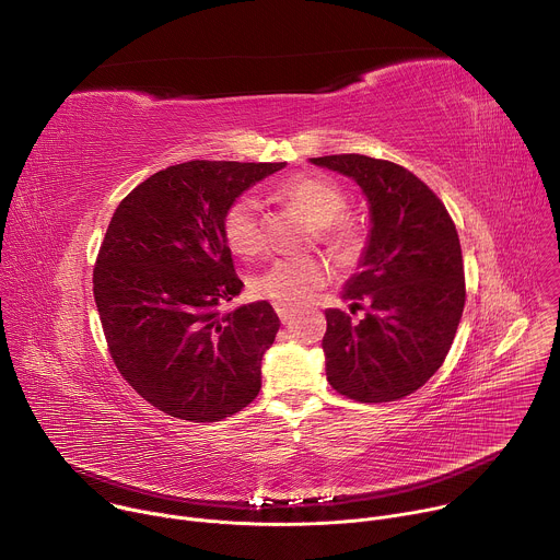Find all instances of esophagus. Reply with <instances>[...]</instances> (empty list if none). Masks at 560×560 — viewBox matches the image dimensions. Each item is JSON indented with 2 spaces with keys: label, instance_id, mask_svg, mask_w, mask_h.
Returning a JSON list of instances; mask_svg holds the SVG:
<instances>
[{
  "label": "esophagus",
  "instance_id": "34e87169",
  "mask_svg": "<svg viewBox=\"0 0 560 560\" xmlns=\"http://www.w3.org/2000/svg\"><path fill=\"white\" fill-rule=\"evenodd\" d=\"M275 310H277V314H279V318H281V322L283 324H288L290 322V318H292V314H294V310L290 307V305H275Z\"/></svg>",
  "mask_w": 560,
  "mask_h": 560
}]
</instances>
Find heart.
Returning a JSON list of instances; mask_svg holds the SVG:
<instances>
[{
	"instance_id": "obj_1",
	"label": "heart",
	"mask_w": 560,
	"mask_h": 560,
	"mask_svg": "<svg viewBox=\"0 0 560 560\" xmlns=\"http://www.w3.org/2000/svg\"><path fill=\"white\" fill-rule=\"evenodd\" d=\"M281 192L294 201L316 225L322 236L339 250H354L359 232L352 223L341 221L348 199L346 192L326 177H294L283 184ZM225 244L236 255H255L264 244L259 199L255 195L236 197L223 212L221 223ZM330 279V266L316 257H283L275 259L253 283V290L279 305H301L324 288Z\"/></svg>"
}]
</instances>
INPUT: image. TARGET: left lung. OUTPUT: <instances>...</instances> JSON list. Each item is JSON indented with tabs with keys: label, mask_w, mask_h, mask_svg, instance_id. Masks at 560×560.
<instances>
[{
	"label": "left lung",
	"mask_w": 560,
	"mask_h": 560,
	"mask_svg": "<svg viewBox=\"0 0 560 560\" xmlns=\"http://www.w3.org/2000/svg\"><path fill=\"white\" fill-rule=\"evenodd\" d=\"M350 177L370 206L359 270L341 299L359 324L330 307L324 337L330 385L361 404L417 392L443 365L465 305L460 244L443 201L410 171L365 154L312 156Z\"/></svg>",
	"instance_id": "8db88e82"
}]
</instances>
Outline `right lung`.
Wrapping results in <instances>:
<instances>
[{
	"label": "right lung",
	"mask_w": 560,
	"mask_h": 560,
	"mask_svg": "<svg viewBox=\"0 0 560 560\" xmlns=\"http://www.w3.org/2000/svg\"><path fill=\"white\" fill-rule=\"evenodd\" d=\"M281 164L186 162L141 182L115 210L93 270L110 357L150 406L214 423L261 389L279 316L242 292L221 230L225 208Z\"/></svg>",
	"instance_id": "obj_1"
}]
</instances>
